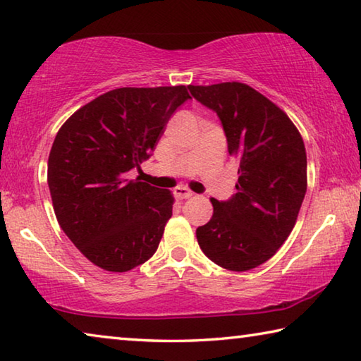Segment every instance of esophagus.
<instances>
[{"label": "esophagus", "mask_w": 361, "mask_h": 361, "mask_svg": "<svg viewBox=\"0 0 361 361\" xmlns=\"http://www.w3.org/2000/svg\"><path fill=\"white\" fill-rule=\"evenodd\" d=\"M174 195H176V198H179V200H187V198H192L195 193L188 190V188H185V187H177L174 190Z\"/></svg>", "instance_id": "esophagus-1"}]
</instances>
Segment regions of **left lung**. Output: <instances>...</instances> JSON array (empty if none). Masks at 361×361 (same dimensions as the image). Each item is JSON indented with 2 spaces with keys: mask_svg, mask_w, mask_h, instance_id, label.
<instances>
[{
  "mask_svg": "<svg viewBox=\"0 0 361 361\" xmlns=\"http://www.w3.org/2000/svg\"><path fill=\"white\" fill-rule=\"evenodd\" d=\"M188 91L219 116L240 174L236 193L211 200L214 214L197 228L198 245L224 269L251 270L279 251L296 224L307 190L304 140L285 111L243 82Z\"/></svg>",
  "mask_w": 361,
  "mask_h": 361,
  "instance_id": "1",
  "label": "left lung"
}]
</instances>
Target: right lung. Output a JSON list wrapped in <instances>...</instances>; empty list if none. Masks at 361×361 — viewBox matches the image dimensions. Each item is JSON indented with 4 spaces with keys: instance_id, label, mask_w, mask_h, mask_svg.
Instances as JSON below:
<instances>
[{
    "instance_id": "obj_1",
    "label": "right lung",
    "mask_w": 361,
    "mask_h": 361,
    "mask_svg": "<svg viewBox=\"0 0 361 361\" xmlns=\"http://www.w3.org/2000/svg\"><path fill=\"white\" fill-rule=\"evenodd\" d=\"M185 86L120 87L68 118L47 159L59 226L97 267L128 271L155 254L173 216V195L128 177L140 169Z\"/></svg>"
}]
</instances>
